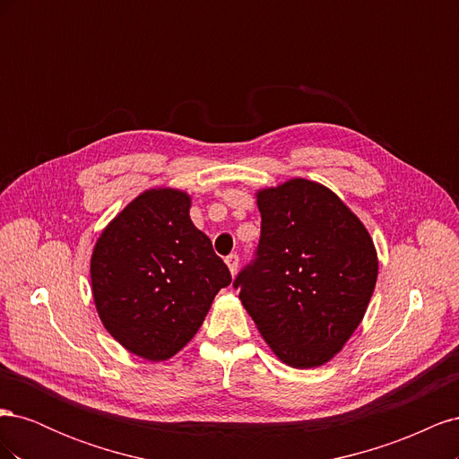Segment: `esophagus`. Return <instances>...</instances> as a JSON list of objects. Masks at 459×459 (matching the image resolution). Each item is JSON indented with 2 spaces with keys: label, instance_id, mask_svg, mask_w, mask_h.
Instances as JSON below:
<instances>
[{
  "label": "esophagus",
  "instance_id": "esophagus-1",
  "mask_svg": "<svg viewBox=\"0 0 459 459\" xmlns=\"http://www.w3.org/2000/svg\"><path fill=\"white\" fill-rule=\"evenodd\" d=\"M226 264H228V268H230V272H231V275H235V273H238V268H239V255H238V253L228 255V256H226Z\"/></svg>",
  "mask_w": 459,
  "mask_h": 459
}]
</instances>
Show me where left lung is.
I'll use <instances>...</instances> for the list:
<instances>
[{
  "mask_svg": "<svg viewBox=\"0 0 459 459\" xmlns=\"http://www.w3.org/2000/svg\"><path fill=\"white\" fill-rule=\"evenodd\" d=\"M256 204V255L233 287L283 364L324 366L368 310L379 270L373 241L335 193L310 179L260 189Z\"/></svg>",
  "mask_w": 459,
  "mask_h": 459,
  "instance_id": "1",
  "label": "left lung"
}]
</instances>
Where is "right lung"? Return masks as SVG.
<instances>
[{"label": "right lung", "mask_w": 459, "mask_h": 459, "mask_svg": "<svg viewBox=\"0 0 459 459\" xmlns=\"http://www.w3.org/2000/svg\"><path fill=\"white\" fill-rule=\"evenodd\" d=\"M191 197L143 191L103 230L91 255V290L105 329L151 362L193 339L231 273L211 239L193 226Z\"/></svg>", "instance_id": "obj_1"}]
</instances>
